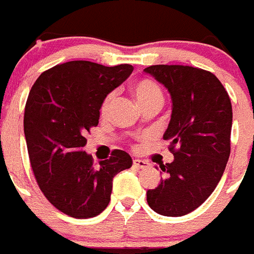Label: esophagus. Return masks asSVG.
I'll return each mask as SVG.
<instances>
[{
    "instance_id": "1",
    "label": "esophagus",
    "mask_w": 254,
    "mask_h": 254,
    "mask_svg": "<svg viewBox=\"0 0 254 254\" xmlns=\"http://www.w3.org/2000/svg\"><path fill=\"white\" fill-rule=\"evenodd\" d=\"M132 165H134L135 168H139V169H144V168H148L150 164H149L146 160L134 159V160H132Z\"/></svg>"
}]
</instances>
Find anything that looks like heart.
Segmentation results:
<instances>
[{
	"instance_id": "heart-1",
	"label": "heart",
	"mask_w": 254,
	"mask_h": 254,
	"mask_svg": "<svg viewBox=\"0 0 254 254\" xmlns=\"http://www.w3.org/2000/svg\"><path fill=\"white\" fill-rule=\"evenodd\" d=\"M131 92L135 100L138 101L139 106L143 110L150 108V106H162L163 100H164L163 91L159 85L146 77H141L132 82ZM114 100H115V92H109L100 105L101 115H106L109 113Z\"/></svg>"
}]
</instances>
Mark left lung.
<instances>
[{
    "label": "left lung",
    "mask_w": 254,
    "mask_h": 254,
    "mask_svg": "<svg viewBox=\"0 0 254 254\" xmlns=\"http://www.w3.org/2000/svg\"><path fill=\"white\" fill-rule=\"evenodd\" d=\"M172 95L170 123L163 138L170 140L172 163L160 165L164 178L146 191L154 212L182 217L202 205L223 175L231 154L232 104L214 73L193 66L146 67Z\"/></svg>",
    "instance_id": "8db88e82"
}]
</instances>
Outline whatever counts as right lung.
<instances>
[{
	"instance_id": "1",
	"label": "right lung",
	"mask_w": 254,
	"mask_h": 254,
	"mask_svg": "<svg viewBox=\"0 0 254 254\" xmlns=\"http://www.w3.org/2000/svg\"><path fill=\"white\" fill-rule=\"evenodd\" d=\"M132 70L129 64L68 61L42 72L31 87L23 116L31 168L47 200L70 217L100 214L110 202L113 178L132 165L129 154L115 149L95 167L82 150L104 98Z\"/></svg>"
}]
</instances>
